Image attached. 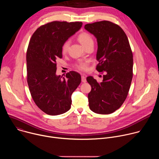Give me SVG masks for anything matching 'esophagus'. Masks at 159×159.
I'll return each mask as SVG.
<instances>
[{
  "mask_svg": "<svg viewBox=\"0 0 159 159\" xmlns=\"http://www.w3.org/2000/svg\"><path fill=\"white\" fill-rule=\"evenodd\" d=\"M81 79H82V82H84V83H85V82H86V81H87V80H86V77H85L84 75H82V76Z\"/></svg>",
  "mask_w": 159,
  "mask_h": 159,
  "instance_id": "esophagus-1",
  "label": "esophagus"
}]
</instances>
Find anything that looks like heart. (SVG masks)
I'll list each match as a JSON object with an SVG mask.
<instances>
[{"label": "heart", "mask_w": 159, "mask_h": 159, "mask_svg": "<svg viewBox=\"0 0 159 159\" xmlns=\"http://www.w3.org/2000/svg\"><path fill=\"white\" fill-rule=\"evenodd\" d=\"M78 39L79 41V42L83 45V46L85 47V46L88 44H89L90 43H93V38L89 34L87 33H80L79 36H78ZM70 41L69 40H66V41H65L63 43V44H62L61 47V52L62 53H65L68 51V49L69 48L70 46ZM78 69L82 70H85L87 69V63L86 62H82L80 63L78 65H77Z\"/></svg>", "instance_id": "1"}]
</instances>
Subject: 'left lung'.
<instances>
[{
  "label": "left lung",
  "mask_w": 159,
  "mask_h": 159,
  "mask_svg": "<svg viewBox=\"0 0 159 159\" xmlns=\"http://www.w3.org/2000/svg\"><path fill=\"white\" fill-rule=\"evenodd\" d=\"M84 28L97 39L96 70L104 72L99 83L92 76L87 77L91 86L89 108L98 114H111L123 104L131 85L133 60L129 43L121 28L110 21L87 24Z\"/></svg>",
  "instance_id": "1"
}]
</instances>
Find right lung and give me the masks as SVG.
Masks as SVG:
<instances>
[{
  "label": "right lung",
  "instance_id": "1",
  "mask_svg": "<svg viewBox=\"0 0 159 159\" xmlns=\"http://www.w3.org/2000/svg\"><path fill=\"white\" fill-rule=\"evenodd\" d=\"M82 22L53 21L38 28L30 39L26 54L27 81L37 106L52 116L70 109L71 96L81 82L80 75L70 71L65 77L56 74L65 41L82 27Z\"/></svg>",
  "mask_w": 159,
  "mask_h": 159
}]
</instances>
